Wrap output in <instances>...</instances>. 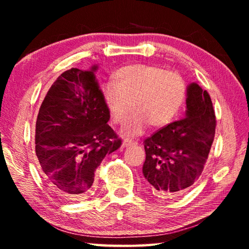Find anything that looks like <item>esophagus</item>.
<instances>
[{
	"mask_svg": "<svg viewBox=\"0 0 249 249\" xmlns=\"http://www.w3.org/2000/svg\"><path fill=\"white\" fill-rule=\"evenodd\" d=\"M135 144H137V142H135L133 141H129V140H124L123 141V144H122V146L123 147H129V146H133Z\"/></svg>",
	"mask_w": 249,
	"mask_h": 249,
	"instance_id": "1",
	"label": "esophagus"
}]
</instances>
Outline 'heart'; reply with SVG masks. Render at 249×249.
Listing matches in <instances>:
<instances>
[{"instance_id": "1", "label": "heart", "mask_w": 249, "mask_h": 249, "mask_svg": "<svg viewBox=\"0 0 249 249\" xmlns=\"http://www.w3.org/2000/svg\"><path fill=\"white\" fill-rule=\"evenodd\" d=\"M115 82L101 88V98L112 123L122 124L130 113L123 127L128 136L140 135L150 125L165 127L178 114L185 98L183 78L174 71H166L153 65L122 67L114 74Z\"/></svg>"}]
</instances>
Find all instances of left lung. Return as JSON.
Wrapping results in <instances>:
<instances>
[{"label":"left lung","mask_w":249,"mask_h":249,"mask_svg":"<svg viewBox=\"0 0 249 249\" xmlns=\"http://www.w3.org/2000/svg\"><path fill=\"white\" fill-rule=\"evenodd\" d=\"M216 117L208 91L191 83L184 119L146 138L142 174L155 196L182 195L199 179L215 135Z\"/></svg>","instance_id":"1"}]
</instances>
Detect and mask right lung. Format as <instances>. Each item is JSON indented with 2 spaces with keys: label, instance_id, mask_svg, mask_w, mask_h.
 <instances>
[{
  "label": "right lung",
  "instance_id": "right-lung-1",
  "mask_svg": "<svg viewBox=\"0 0 249 249\" xmlns=\"http://www.w3.org/2000/svg\"><path fill=\"white\" fill-rule=\"evenodd\" d=\"M71 68L57 78L40 105L35 151L45 181L72 200L90 196L94 172L122 140L107 124L94 71Z\"/></svg>",
  "mask_w": 249,
  "mask_h": 249
}]
</instances>
